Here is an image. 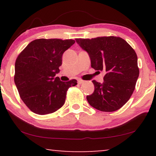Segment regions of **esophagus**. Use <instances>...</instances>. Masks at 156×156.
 Listing matches in <instances>:
<instances>
[{
  "mask_svg": "<svg viewBox=\"0 0 156 156\" xmlns=\"http://www.w3.org/2000/svg\"><path fill=\"white\" fill-rule=\"evenodd\" d=\"M84 81H83L82 80H78V84H82V83H84Z\"/></svg>",
  "mask_w": 156,
  "mask_h": 156,
  "instance_id": "obj_1",
  "label": "esophagus"
}]
</instances>
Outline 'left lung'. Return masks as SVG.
<instances>
[{"instance_id": "obj_1", "label": "left lung", "mask_w": 156, "mask_h": 156, "mask_svg": "<svg viewBox=\"0 0 156 156\" xmlns=\"http://www.w3.org/2000/svg\"><path fill=\"white\" fill-rule=\"evenodd\" d=\"M76 42L88 53L91 67L106 71L102 84L92 81L94 91L87 97L89 104L101 112L121 108L131 97L139 76L135 51L126 40L114 36L77 38Z\"/></svg>"}]
</instances>
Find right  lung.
<instances>
[{
    "mask_svg": "<svg viewBox=\"0 0 156 156\" xmlns=\"http://www.w3.org/2000/svg\"><path fill=\"white\" fill-rule=\"evenodd\" d=\"M74 40L37 39L27 44L17 57L14 81L20 97L30 110L51 114L64 105L67 91L77 81L64 82L58 76L62 55Z\"/></svg>",
    "mask_w": 156,
    "mask_h": 156,
    "instance_id": "right-lung-1",
    "label": "right lung"
}]
</instances>
